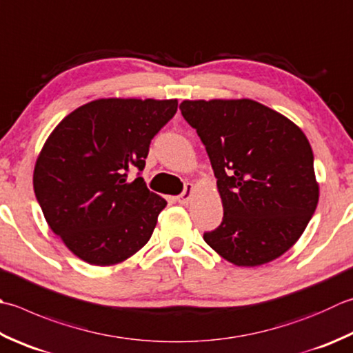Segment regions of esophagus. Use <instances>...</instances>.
<instances>
[{"mask_svg":"<svg viewBox=\"0 0 353 353\" xmlns=\"http://www.w3.org/2000/svg\"><path fill=\"white\" fill-rule=\"evenodd\" d=\"M192 191H194V185L192 183H186L185 186V191L182 192L181 196H177V202L181 205H186L191 200L192 197Z\"/></svg>","mask_w":353,"mask_h":353,"instance_id":"esophagus-1","label":"esophagus"}]
</instances>
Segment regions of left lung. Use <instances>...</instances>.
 <instances>
[{
  "mask_svg": "<svg viewBox=\"0 0 353 353\" xmlns=\"http://www.w3.org/2000/svg\"><path fill=\"white\" fill-rule=\"evenodd\" d=\"M217 179L223 220L203 240L236 266H260L301 237L320 196L299 125L252 99L183 101Z\"/></svg>",
  "mask_w": 353,
  "mask_h": 353,
  "instance_id": "left-lung-1",
  "label": "left lung"
}]
</instances>
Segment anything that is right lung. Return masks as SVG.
Here are the masks:
<instances>
[{"instance_id": "obj_1", "label": "right lung", "mask_w": 353, "mask_h": 353, "mask_svg": "<svg viewBox=\"0 0 353 353\" xmlns=\"http://www.w3.org/2000/svg\"><path fill=\"white\" fill-rule=\"evenodd\" d=\"M176 112L177 99H96L47 137L34 163V194L76 257L113 266L147 245L167 200L127 174L143 170L151 139Z\"/></svg>"}]
</instances>
